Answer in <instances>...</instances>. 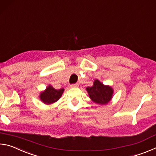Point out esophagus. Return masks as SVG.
Instances as JSON below:
<instances>
[{
    "mask_svg": "<svg viewBox=\"0 0 156 156\" xmlns=\"http://www.w3.org/2000/svg\"><path fill=\"white\" fill-rule=\"evenodd\" d=\"M71 87H78V83H75V84H72L70 85Z\"/></svg>",
    "mask_w": 156,
    "mask_h": 156,
    "instance_id": "1",
    "label": "esophagus"
}]
</instances>
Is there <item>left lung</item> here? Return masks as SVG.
Wrapping results in <instances>:
<instances>
[{"label": "left lung", "instance_id": "obj_1", "mask_svg": "<svg viewBox=\"0 0 156 156\" xmlns=\"http://www.w3.org/2000/svg\"><path fill=\"white\" fill-rule=\"evenodd\" d=\"M90 98L99 105H106L112 99L113 89L109 86L104 85L98 80H96L94 85L86 88Z\"/></svg>", "mask_w": 156, "mask_h": 156}]
</instances>
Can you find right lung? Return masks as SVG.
Masks as SVG:
<instances>
[{
	"label": "right lung",
	"instance_id": "right-lung-1",
	"mask_svg": "<svg viewBox=\"0 0 156 156\" xmlns=\"http://www.w3.org/2000/svg\"><path fill=\"white\" fill-rule=\"evenodd\" d=\"M64 91V89H56L53 87L52 86L49 85L47 87L45 91L42 92L41 94V100L44 103L46 104H51L56 102L58 100L60 99L62 94Z\"/></svg>",
	"mask_w": 156,
	"mask_h": 156
}]
</instances>
